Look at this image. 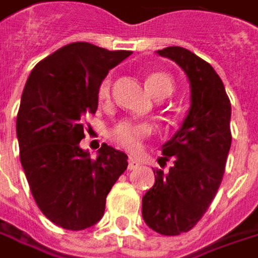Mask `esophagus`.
<instances>
[{"mask_svg": "<svg viewBox=\"0 0 258 258\" xmlns=\"http://www.w3.org/2000/svg\"><path fill=\"white\" fill-rule=\"evenodd\" d=\"M138 166H139V162H138L136 159H133V157H129V160H127V169L133 170V169H136Z\"/></svg>", "mask_w": 258, "mask_h": 258, "instance_id": "1", "label": "esophagus"}]
</instances>
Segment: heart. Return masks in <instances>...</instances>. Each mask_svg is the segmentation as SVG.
Masks as SVG:
<instances>
[{"label":"heart","instance_id":"b5f03b06","mask_svg":"<svg viewBox=\"0 0 258 258\" xmlns=\"http://www.w3.org/2000/svg\"><path fill=\"white\" fill-rule=\"evenodd\" d=\"M110 78H105L98 88V98L99 101H108L110 96ZM146 86L150 93L157 98L163 99L173 92V79L165 72H153L146 78ZM153 127L149 123L133 122V120H122L112 129V139L116 142L119 146L127 150H138L141 148L143 138L149 136Z\"/></svg>","mask_w":258,"mask_h":258}]
</instances>
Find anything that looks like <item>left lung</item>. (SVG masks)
<instances>
[{"label": "left lung", "instance_id": "1", "mask_svg": "<svg viewBox=\"0 0 258 258\" xmlns=\"http://www.w3.org/2000/svg\"><path fill=\"white\" fill-rule=\"evenodd\" d=\"M176 62L190 84V108L159 160L173 159L169 173L153 170L155 184L142 198V217L163 236L195 227L217 193L231 146V105L210 63L181 46L156 51Z\"/></svg>", "mask_w": 258, "mask_h": 258}]
</instances>
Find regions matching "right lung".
<instances>
[{"label":"right lung","mask_w":258,"mask_h":258,"mask_svg":"<svg viewBox=\"0 0 258 258\" xmlns=\"http://www.w3.org/2000/svg\"><path fill=\"white\" fill-rule=\"evenodd\" d=\"M131 53L74 42L38 62L27 79L17 116L21 165L38 207L62 229L99 222L127 167L123 152L103 143L91 159L79 142L85 116L98 109L99 85Z\"/></svg>","instance_id":"right-lung-1"}]
</instances>
